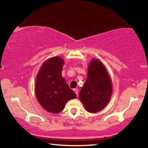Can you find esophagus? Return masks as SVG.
Here are the masks:
<instances>
[{
	"mask_svg": "<svg viewBox=\"0 0 148 148\" xmlns=\"http://www.w3.org/2000/svg\"><path fill=\"white\" fill-rule=\"evenodd\" d=\"M74 91L75 92V93H76L77 95V93H78V89H74Z\"/></svg>",
	"mask_w": 148,
	"mask_h": 148,
	"instance_id": "obj_1",
	"label": "esophagus"
}]
</instances>
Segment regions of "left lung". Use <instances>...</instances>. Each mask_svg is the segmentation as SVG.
<instances>
[{
	"mask_svg": "<svg viewBox=\"0 0 148 148\" xmlns=\"http://www.w3.org/2000/svg\"><path fill=\"white\" fill-rule=\"evenodd\" d=\"M112 93V80L106 69L98 59H92L86 83L79 91V100L87 112L97 113L108 103Z\"/></svg>",
	"mask_w": 148,
	"mask_h": 148,
	"instance_id": "obj_1",
	"label": "left lung"
}]
</instances>
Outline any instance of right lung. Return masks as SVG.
Segmentation results:
<instances>
[{"mask_svg": "<svg viewBox=\"0 0 148 148\" xmlns=\"http://www.w3.org/2000/svg\"><path fill=\"white\" fill-rule=\"evenodd\" d=\"M64 61L53 57L45 61L36 76L35 95L41 106L52 114L61 112L76 95L62 77Z\"/></svg>", "mask_w": 148, "mask_h": 148, "instance_id": "obj_1", "label": "right lung"}]
</instances>
